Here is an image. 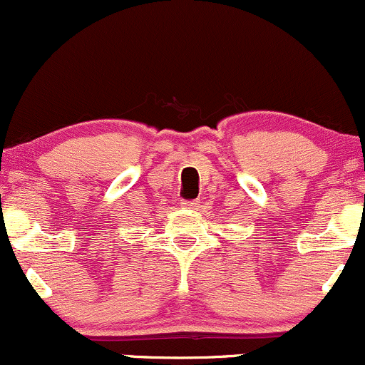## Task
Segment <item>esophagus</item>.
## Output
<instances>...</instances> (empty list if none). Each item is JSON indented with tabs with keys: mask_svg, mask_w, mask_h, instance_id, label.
I'll use <instances>...</instances> for the list:
<instances>
[{
	"mask_svg": "<svg viewBox=\"0 0 365 365\" xmlns=\"http://www.w3.org/2000/svg\"><path fill=\"white\" fill-rule=\"evenodd\" d=\"M182 207H185V209H194V207H197V202H195V200H187V199H183V200H182Z\"/></svg>",
	"mask_w": 365,
	"mask_h": 365,
	"instance_id": "34e87169",
	"label": "esophagus"
}]
</instances>
